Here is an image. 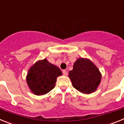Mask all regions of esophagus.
<instances>
[{"label": "esophagus", "mask_w": 124, "mask_h": 124, "mask_svg": "<svg viewBox=\"0 0 124 124\" xmlns=\"http://www.w3.org/2000/svg\"><path fill=\"white\" fill-rule=\"evenodd\" d=\"M63 75L64 76L67 75V70H63Z\"/></svg>", "instance_id": "esophagus-1"}]
</instances>
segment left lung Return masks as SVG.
<instances>
[{
    "instance_id": "8db88e82",
    "label": "left lung",
    "mask_w": 124,
    "mask_h": 124,
    "mask_svg": "<svg viewBox=\"0 0 124 124\" xmlns=\"http://www.w3.org/2000/svg\"><path fill=\"white\" fill-rule=\"evenodd\" d=\"M69 77L76 90L82 93L90 94L100 85L101 73L92 61L81 57L74 63L73 70L69 73Z\"/></svg>"
}]
</instances>
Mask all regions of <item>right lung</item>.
<instances>
[{"label": "right lung", "mask_w": 124, "mask_h": 124, "mask_svg": "<svg viewBox=\"0 0 124 124\" xmlns=\"http://www.w3.org/2000/svg\"><path fill=\"white\" fill-rule=\"evenodd\" d=\"M61 69L44 59L34 63L29 69L26 83L33 94H47L55 87L57 78L62 75Z\"/></svg>", "instance_id": "right-lung-1"}]
</instances>
